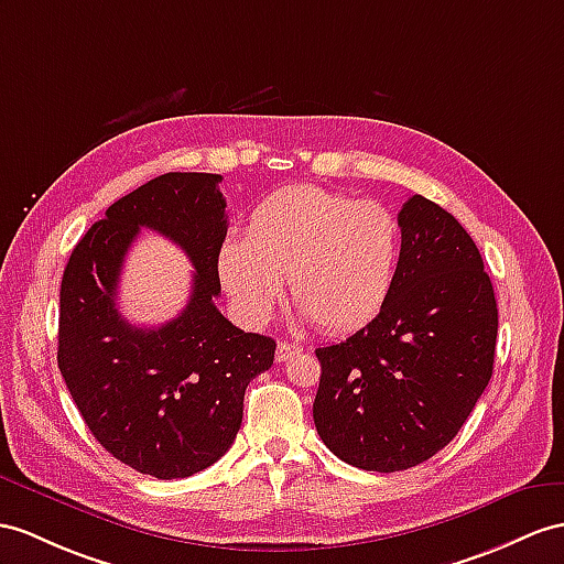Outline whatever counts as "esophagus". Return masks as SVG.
Wrapping results in <instances>:
<instances>
[{"label": "esophagus", "mask_w": 564, "mask_h": 564, "mask_svg": "<svg viewBox=\"0 0 564 564\" xmlns=\"http://www.w3.org/2000/svg\"><path fill=\"white\" fill-rule=\"evenodd\" d=\"M301 351H304V347H301V345H290V341H280L278 354H274V356H278V361L282 364V361H290L292 356H296Z\"/></svg>", "instance_id": "obj_1"}]
</instances>
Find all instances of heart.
<instances>
[{
    "mask_svg": "<svg viewBox=\"0 0 564 564\" xmlns=\"http://www.w3.org/2000/svg\"><path fill=\"white\" fill-rule=\"evenodd\" d=\"M397 260L400 225L388 208L301 184L258 205L246 239L219 249L217 274L246 323L270 321L290 278L294 304L315 325L349 333L388 301Z\"/></svg>",
    "mask_w": 564,
    "mask_h": 564,
    "instance_id": "obj_1",
    "label": "heart"
}]
</instances>
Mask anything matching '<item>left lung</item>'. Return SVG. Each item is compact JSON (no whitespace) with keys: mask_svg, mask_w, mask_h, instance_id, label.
Returning a JSON list of instances; mask_svg holds the SVG:
<instances>
[{"mask_svg":"<svg viewBox=\"0 0 564 564\" xmlns=\"http://www.w3.org/2000/svg\"><path fill=\"white\" fill-rule=\"evenodd\" d=\"M386 304L339 345L315 349L313 421L333 455L404 471L437 455L492 376L498 304L474 239L441 205L411 196Z\"/></svg>","mask_w":564,"mask_h":564,"instance_id":"1","label":"left lung"}]
</instances>
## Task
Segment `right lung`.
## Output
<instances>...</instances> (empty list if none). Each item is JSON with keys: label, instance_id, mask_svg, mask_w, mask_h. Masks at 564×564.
<instances>
[{"label": "right lung", "instance_id": "add662e5", "mask_svg": "<svg viewBox=\"0 0 564 564\" xmlns=\"http://www.w3.org/2000/svg\"><path fill=\"white\" fill-rule=\"evenodd\" d=\"M219 174L170 172L112 203L68 258L57 364L109 455L162 480L208 469L235 443L249 382L272 366L274 339L217 311V253L227 237ZM141 226L167 236L197 272L187 308L160 328L118 313L122 258Z\"/></svg>", "mask_w": 564, "mask_h": 564}]
</instances>
